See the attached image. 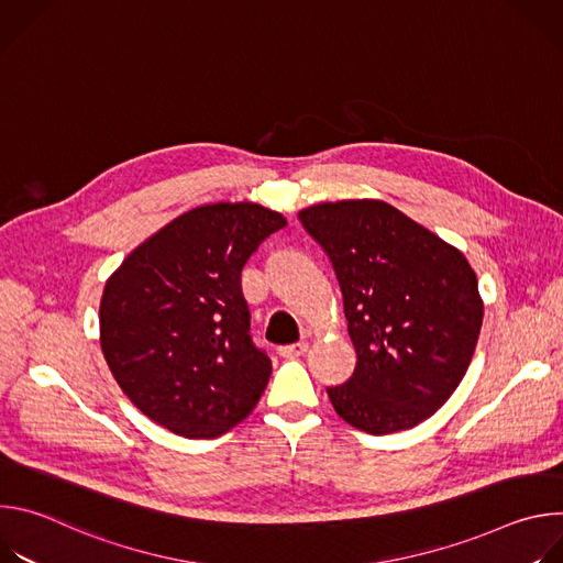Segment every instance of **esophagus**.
Segmentation results:
<instances>
[{
	"instance_id": "obj_1",
	"label": "esophagus",
	"mask_w": 563,
	"mask_h": 563,
	"mask_svg": "<svg viewBox=\"0 0 563 563\" xmlns=\"http://www.w3.org/2000/svg\"><path fill=\"white\" fill-rule=\"evenodd\" d=\"M307 341H300V343H294V345H283V347H278V354L283 356V358H298V356H302L305 352H307Z\"/></svg>"
}]
</instances>
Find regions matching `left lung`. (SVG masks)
Returning <instances> with one entry per match:
<instances>
[{
	"label": "left lung",
	"mask_w": 563,
	"mask_h": 563,
	"mask_svg": "<svg viewBox=\"0 0 563 563\" xmlns=\"http://www.w3.org/2000/svg\"><path fill=\"white\" fill-rule=\"evenodd\" d=\"M343 294L354 374L328 387L341 419L367 434L410 430L452 396L484 320L465 256L383 200L298 213Z\"/></svg>",
	"instance_id": "1"
}]
</instances>
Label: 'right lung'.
I'll return each mask as SVG.
<instances>
[{
	"label": "right lung",
	"mask_w": 563,
	"mask_h": 563,
	"mask_svg": "<svg viewBox=\"0 0 563 563\" xmlns=\"http://www.w3.org/2000/svg\"><path fill=\"white\" fill-rule=\"evenodd\" d=\"M285 224L254 202L205 205L144 240L107 280L104 358L157 426L213 439L256 408L272 361L252 341L240 272Z\"/></svg>",
	"instance_id": "obj_1"
}]
</instances>
